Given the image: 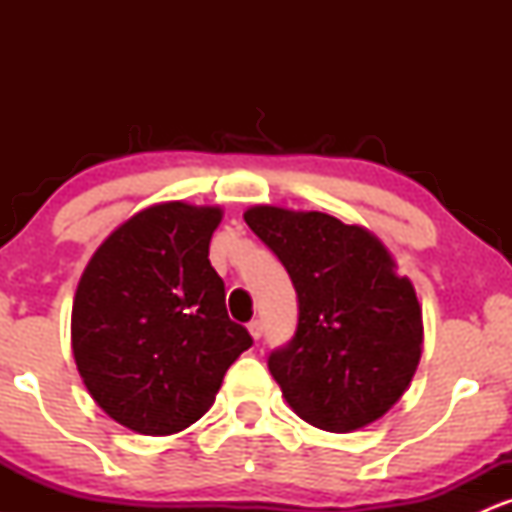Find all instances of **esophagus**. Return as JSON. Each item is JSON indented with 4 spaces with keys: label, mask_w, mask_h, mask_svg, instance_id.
<instances>
[{
    "label": "esophagus",
    "mask_w": 512,
    "mask_h": 512,
    "mask_svg": "<svg viewBox=\"0 0 512 512\" xmlns=\"http://www.w3.org/2000/svg\"><path fill=\"white\" fill-rule=\"evenodd\" d=\"M248 330H250V334H252V339H260L262 337V322L260 320H252L250 325H248Z\"/></svg>",
    "instance_id": "obj_1"
}]
</instances>
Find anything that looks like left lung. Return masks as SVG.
Segmentation results:
<instances>
[{
  "label": "left lung",
  "instance_id": "obj_1",
  "mask_svg": "<svg viewBox=\"0 0 512 512\" xmlns=\"http://www.w3.org/2000/svg\"><path fill=\"white\" fill-rule=\"evenodd\" d=\"M245 223L279 257L298 293V327L269 373L310 426L349 433L407 392L424 346L414 284L383 240L322 211L257 204Z\"/></svg>",
  "mask_w": 512,
  "mask_h": 512
}]
</instances>
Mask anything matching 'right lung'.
<instances>
[{
	"label": "right lung",
	"mask_w": 512,
	"mask_h": 512,
	"mask_svg": "<svg viewBox=\"0 0 512 512\" xmlns=\"http://www.w3.org/2000/svg\"><path fill=\"white\" fill-rule=\"evenodd\" d=\"M221 207L151 204L88 260L72 308V351L88 395L144 436L185 431L252 346L209 262Z\"/></svg>",
	"instance_id": "right-lung-1"
}]
</instances>
